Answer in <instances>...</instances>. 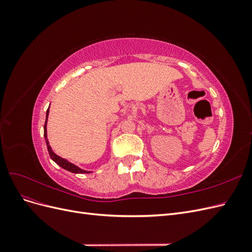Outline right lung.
Wrapping results in <instances>:
<instances>
[{
  "instance_id": "1",
  "label": "right lung",
  "mask_w": 252,
  "mask_h": 252,
  "mask_svg": "<svg viewBox=\"0 0 252 252\" xmlns=\"http://www.w3.org/2000/svg\"><path fill=\"white\" fill-rule=\"evenodd\" d=\"M48 114H49V107H48V109L46 111V121H45V125H44V138H45V141H46L47 149H48L49 156H50L52 161L56 162L60 167H62L63 169H65L67 171H70L72 173H91V171H87V170H84V169L80 168L79 166L70 163L69 161H67L66 158H61L58 155H56L55 152H53V150L51 149L50 145H49V141L47 139V120H48Z\"/></svg>"
}]
</instances>
